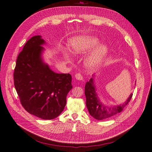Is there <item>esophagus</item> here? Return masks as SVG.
Returning a JSON list of instances; mask_svg holds the SVG:
<instances>
[{
	"label": "esophagus",
	"instance_id": "obj_1",
	"mask_svg": "<svg viewBox=\"0 0 152 152\" xmlns=\"http://www.w3.org/2000/svg\"><path fill=\"white\" fill-rule=\"evenodd\" d=\"M75 77L77 80H83V77L82 76V75L80 74V73H77V74L75 75Z\"/></svg>",
	"mask_w": 152,
	"mask_h": 152
}]
</instances>
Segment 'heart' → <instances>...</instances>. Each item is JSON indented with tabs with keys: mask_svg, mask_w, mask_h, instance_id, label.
Masks as SVG:
<instances>
[{
	"mask_svg": "<svg viewBox=\"0 0 152 152\" xmlns=\"http://www.w3.org/2000/svg\"><path fill=\"white\" fill-rule=\"evenodd\" d=\"M99 43V40L93 36H83L72 40L73 51L76 53H86ZM107 53V48L104 45L97 46L86 60V66L90 70L95 69L100 65Z\"/></svg>",
	"mask_w": 152,
	"mask_h": 152,
	"instance_id": "b5f03b06",
	"label": "heart"
}]
</instances>
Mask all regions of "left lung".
I'll list each match as a JSON object with an SVG mask.
<instances>
[{"label": "left lung", "mask_w": 152, "mask_h": 152, "mask_svg": "<svg viewBox=\"0 0 152 152\" xmlns=\"http://www.w3.org/2000/svg\"><path fill=\"white\" fill-rule=\"evenodd\" d=\"M85 95L86 97V106L91 116L97 120H102L111 118L114 115L121 113L132 99V94L127 101L119 106L107 107L103 106L100 102L96 92V87L94 86L93 78L86 83L85 86Z\"/></svg>", "instance_id": "obj_1"}]
</instances>
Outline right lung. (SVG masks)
<instances>
[{
  "label": "right lung",
  "mask_w": 152,
  "mask_h": 152,
  "mask_svg": "<svg viewBox=\"0 0 152 152\" xmlns=\"http://www.w3.org/2000/svg\"><path fill=\"white\" fill-rule=\"evenodd\" d=\"M45 41L29 39L20 52L14 72V83L26 111L43 119H53L64 111L72 76L52 71L41 59Z\"/></svg>",
  "instance_id": "1"
}]
</instances>
